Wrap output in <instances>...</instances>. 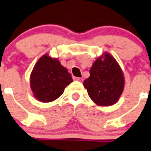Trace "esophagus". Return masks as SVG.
Returning a JSON list of instances; mask_svg holds the SVG:
<instances>
[{"label": "esophagus", "instance_id": "34e87169", "mask_svg": "<svg viewBox=\"0 0 151 151\" xmlns=\"http://www.w3.org/2000/svg\"><path fill=\"white\" fill-rule=\"evenodd\" d=\"M73 79L76 80V81H80V82H83V78H73Z\"/></svg>", "mask_w": 151, "mask_h": 151}]
</instances>
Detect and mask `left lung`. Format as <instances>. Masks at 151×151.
Returning a JSON list of instances; mask_svg holds the SVG:
<instances>
[{
	"label": "left lung",
	"instance_id": "left-lung-1",
	"mask_svg": "<svg viewBox=\"0 0 151 151\" xmlns=\"http://www.w3.org/2000/svg\"><path fill=\"white\" fill-rule=\"evenodd\" d=\"M124 83V73L117 61L108 52H104L93 64L83 86L94 104L111 106L118 101Z\"/></svg>",
	"mask_w": 151,
	"mask_h": 151
}]
</instances>
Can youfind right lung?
I'll use <instances>...</instances> for the list:
<instances>
[{"label": "right lung", "instance_id": "add662e5", "mask_svg": "<svg viewBox=\"0 0 151 151\" xmlns=\"http://www.w3.org/2000/svg\"><path fill=\"white\" fill-rule=\"evenodd\" d=\"M72 81L68 69L61 65L58 59L47 54L37 61L30 77V89L34 97L44 103L58 99Z\"/></svg>", "mask_w": 151, "mask_h": 151}]
</instances>
